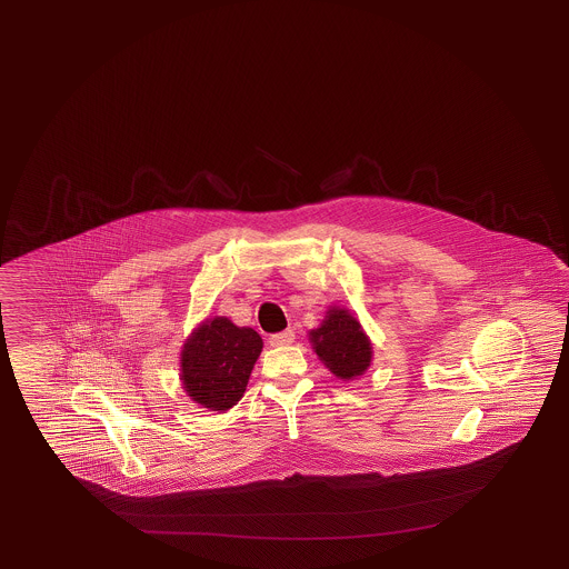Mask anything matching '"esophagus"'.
<instances>
[{
	"label": "esophagus",
	"mask_w": 569,
	"mask_h": 569,
	"mask_svg": "<svg viewBox=\"0 0 569 569\" xmlns=\"http://www.w3.org/2000/svg\"><path fill=\"white\" fill-rule=\"evenodd\" d=\"M295 341V331L292 329H284V331H280V333H274V336H270V346L272 348H282V346H290Z\"/></svg>",
	"instance_id": "esophagus-1"
}]
</instances>
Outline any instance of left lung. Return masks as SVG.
<instances>
[{"mask_svg":"<svg viewBox=\"0 0 569 569\" xmlns=\"http://www.w3.org/2000/svg\"><path fill=\"white\" fill-rule=\"evenodd\" d=\"M309 341L317 358L339 380H353L372 363V341L346 307L331 305L321 326L309 331Z\"/></svg>","mask_w":569,"mask_h":569,"instance_id":"left-lung-1","label":"left lung"}]
</instances>
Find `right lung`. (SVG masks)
Instances as JSON below:
<instances>
[{
	"label": "right lung",
	"instance_id": "obj_1",
	"mask_svg": "<svg viewBox=\"0 0 569 569\" xmlns=\"http://www.w3.org/2000/svg\"><path fill=\"white\" fill-rule=\"evenodd\" d=\"M262 346L252 327L228 317L201 321L182 343V390L203 409L228 411L242 399Z\"/></svg>",
	"mask_w": 569,
	"mask_h": 569
}]
</instances>
